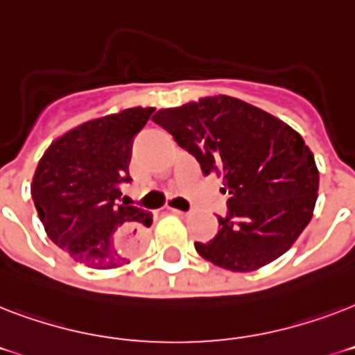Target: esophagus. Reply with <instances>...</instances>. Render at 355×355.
Instances as JSON below:
<instances>
[{
	"mask_svg": "<svg viewBox=\"0 0 355 355\" xmlns=\"http://www.w3.org/2000/svg\"><path fill=\"white\" fill-rule=\"evenodd\" d=\"M166 211H171V214H177V216H186L184 211L177 210V208H166Z\"/></svg>",
	"mask_w": 355,
	"mask_h": 355,
	"instance_id": "esophagus-1",
	"label": "esophagus"
}]
</instances>
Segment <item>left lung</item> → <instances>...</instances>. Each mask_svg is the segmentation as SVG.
Instances as JSON below:
<instances>
[{"instance_id":"1","label":"left lung","mask_w":355,"mask_h":355,"mask_svg":"<svg viewBox=\"0 0 355 355\" xmlns=\"http://www.w3.org/2000/svg\"><path fill=\"white\" fill-rule=\"evenodd\" d=\"M153 121L193 155L228 195L219 232L195 250L217 267L250 272L287 252L311 221L319 169L302 136L272 114L230 96L160 108Z\"/></svg>"}]
</instances>
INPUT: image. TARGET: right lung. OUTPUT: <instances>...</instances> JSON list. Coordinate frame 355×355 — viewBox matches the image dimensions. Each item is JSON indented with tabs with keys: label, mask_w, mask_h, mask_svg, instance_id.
<instances>
[{
	"label": "right lung",
	"mask_w": 355,
	"mask_h": 355,
	"mask_svg": "<svg viewBox=\"0 0 355 355\" xmlns=\"http://www.w3.org/2000/svg\"><path fill=\"white\" fill-rule=\"evenodd\" d=\"M153 107L121 108L88 119L53 139L36 166L31 195L57 247L92 269H116L138 252L153 214L130 206L128 182L134 136Z\"/></svg>",
	"instance_id": "obj_1"
}]
</instances>
